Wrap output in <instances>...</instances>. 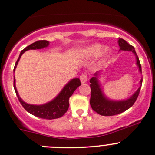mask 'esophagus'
<instances>
[{"label":"esophagus","instance_id":"esophagus-1","mask_svg":"<svg viewBox=\"0 0 155 155\" xmlns=\"http://www.w3.org/2000/svg\"><path fill=\"white\" fill-rule=\"evenodd\" d=\"M87 76L85 73H83L82 74H81L80 76V81L82 83H85L87 82Z\"/></svg>","mask_w":155,"mask_h":155}]
</instances>
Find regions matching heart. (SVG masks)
I'll return each mask as SVG.
<instances>
[{"label":"heart","instance_id":"heart-1","mask_svg":"<svg viewBox=\"0 0 155 155\" xmlns=\"http://www.w3.org/2000/svg\"><path fill=\"white\" fill-rule=\"evenodd\" d=\"M102 45H93V46L90 47V48L86 49L84 53H85L86 56H90V57L97 56L101 53V51H102ZM106 53H107V50H105V51H104L103 54L105 55Z\"/></svg>","mask_w":155,"mask_h":155}]
</instances>
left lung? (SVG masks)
<instances>
[{"instance_id": "8db88e82", "label": "left lung", "mask_w": 155, "mask_h": 155, "mask_svg": "<svg viewBox=\"0 0 155 155\" xmlns=\"http://www.w3.org/2000/svg\"><path fill=\"white\" fill-rule=\"evenodd\" d=\"M118 43L120 50L131 51L133 53H134L137 58V64L139 67L140 72L142 73L140 62L139 58H138L137 55L135 52L134 48L123 38H119ZM99 72H97L94 74L95 76L91 78L90 80V86L91 89L90 104L94 111H96L97 114L102 115V116H114V115L119 114L125 111L134 104L137 99L138 95H139L140 91L143 78L140 80V87L129 99L122 101H112L107 99L102 94V90L100 88V85H99L98 78H97Z\"/></svg>"}]
</instances>
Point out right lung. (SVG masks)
Here are the masks:
<instances>
[{
  "label": "right lung",
  "mask_w": 155,
  "mask_h": 155,
  "mask_svg": "<svg viewBox=\"0 0 155 155\" xmlns=\"http://www.w3.org/2000/svg\"><path fill=\"white\" fill-rule=\"evenodd\" d=\"M48 45L49 41H48L41 40L34 42V43L27 46L26 48H24V50H21L20 56H19L17 61H16L14 68V71L15 70L16 66H17L21 56H22L24 52L29 50H38V49L46 48ZM80 85L81 82L79 79H78V78L73 79L64 86V88L61 90L59 94L53 100L50 101V102L45 104V105H34L26 103L21 99L18 94L17 89H16L15 87V79H14L15 91L16 95L18 98L19 102H21L24 108L31 114L39 117V118L46 119V120H53V119H57L62 117L66 113L68 107H69V98L72 96L75 90Z\"/></svg>",
  "instance_id": "add662e5"
}]
</instances>
